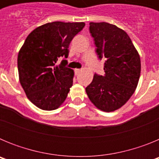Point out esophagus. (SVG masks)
Here are the masks:
<instances>
[{"label": "esophagus", "mask_w": 159, "mask_h": 159, "mask_svg": "<svg viewBox=\"0 0 159 159\" xmlns=\"http://www.w3.org/2000/svg\"><path fill=\"white\" fill-rule=\"evenodd\" d=\"M80 72V69H75V75H78Z\"/></svg>", "instance_id": "34e87169"}]
</instances>
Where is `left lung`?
Masks as SVG:
<instances>
[{
	"label": "left lung",
	"instance_id": "1",
	"mask_svg": "<svg viewBox=\"0 0 159 159\" xmlns=\"http://www.w3.org/2000/svg\"><path fill=\"white\" fill-rule=\"evenodd\" d=\"M98 58H106L104 75L95 73L86 88L90 100L103 111L117 110L135 91L141 72L139 55L127 33L106 22L89 24Z\"/></svg>",
	"mask_w": 159,
	"mask_h": 159
}]
</instances>
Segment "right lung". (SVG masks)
Returning <instances> with one entry per match:
<instances>
[{
	"label": "right lung",
	"mask_w": 159,
	"mask_h": 159,
	"mask_svg": "<svg viewBox=\"0 0 159 159\" xmlns=\"http://www.w3.org/2000/svg\"><path fill=\"white\" fill-rule=\"evenodd\" d=\"M84 22L55 21L36 28L18 54L20 82L28 99L42 110L57 109L72 86L74 71L66 67L69 44ZM64 57L60 66L55 64Z\"/></svg>",
	"instance_id": "obj_1"
}]
</instances>
